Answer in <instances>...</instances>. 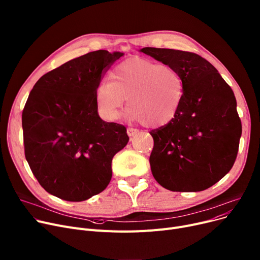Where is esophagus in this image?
<instances>
[{
  "label": "esophagus",
  "instance_id": "34e87169",
  "mask_svg": "<svg viewBox=\"0 0 260 260\" xmlns=\"http://www.w3.org/2000/svg\"><path fill=\"white\" fill-rule=\"evenodd\" d=\"M140 131L137 130V129H134V128H128L127 129V134L130 136V137H132V136H134V135H136L137 133H139Z\"/></svg>",
  "mask_w": 260,
  "mask_h": 260
}]
</instances>
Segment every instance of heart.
<instances>
[{
    "label": "heart",
    "mask_w": 260,
    "mask_h": 260,
    "mask_svg": "<svg viewBox=\"0 0 260 260\" xmlns=\"http://www.w3.org/2000/svg\"><path fill=\"white\" fill-rule=\"evenodd\" d=\"M185 94V83L173 67L133 57L120 63L95 92L101 114L116 120L127 100V116L147 128H159L174 119Z\"/></svg>",
    "instance_id": "heart-1"
}]
</instances>
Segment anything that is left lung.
<instances>
[{
  "instance_id": "obj_1",
  "label": "left lung",
  "mask_w": 260,
  "mask_h": 260,
  "mask_svg": "<svg viewBox=\"0 0 260 260\" xmlns=\"http://www.w3.org/2000/svg\"><path fill=\"white\" fill-rule=\"evenodd\" d=\"M142 52L175 68L185 94L169 124L152 130L151 171L158 184L174 192L212 187L235 162L241 121L233 90L217 69L193 52L145 47Z\"/></svg>"
}]
</instances>
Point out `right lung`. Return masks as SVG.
<instances>
[{
	"mask_svg": "<svg viewBox=\"0 0 260 260\" xmlns=\"http://www.w3.org/2000/svg\"><path fill=\"white\" fill-rule=\"evenodd\" d=\"M89 52L44 74L30 91L22 114L25 157L40 185L68 202L104 191L113 156L129 142L126 127L104 121L96 89L123 56Z\"/></svg>",
	"mask_w": 260,
	"mask_h": 260,
	"instance_id": "1",
	"label": "right lung"
}]
</instances>
